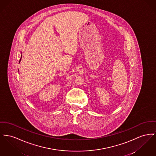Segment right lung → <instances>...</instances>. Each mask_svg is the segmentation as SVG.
<instances>
[{
    "mask_svg": "<svg viewBox=\"0 0 156 156\" xmlns=\"http://www.w3.org/2000/svg\"><path fill=\"white\" fill-rule=\"evenodd\" d=\"M21 54H22V52H21ZM21 58H22V55H21V58H20V61H19V62H20V60H21Z\"/></svg>",
    "mask_w": 156,
    "mask_h": 156,
    "instance_id": "1",
    "label": "right lung"
}]
</instances>
